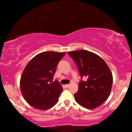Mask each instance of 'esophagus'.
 <instances>
[{"instance_id":"obj_1","label":"esophagus","mask_w":132,"mask_h":132,"mask_svg":"<svg viewBox=\"0 0 132 132\" xmlns=\"http://www.w3.org/2000/svg\"><path fill=\"white\" fill-rule=\"evenodd\" d=\"M70 86V84H67V85H65V88H68Z\"/></svg>"}]
</instances>
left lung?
<instances>
[{"label": "left lung", "mask_w": 132, "mask_h": 132, "mask_svg": "<svg viewBox=\"0 0 132 132\" xmlns=\"http://www.w3.org/2000/svg\"><path fill=\"white\" fill-rule=\"evenodd\" d=\"M76 62L81 78L79 90L75 94V100L83 107L94 109L109 97L112 85L113 77L109 67L102 57L86 50L68 52Z\"/></svg>", "instance_id": "8db88e82"}]
</instances>
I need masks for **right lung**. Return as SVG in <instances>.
<instances>
[{
  "label": "right lung",
  "mask_w": 132,
  "mask_h": 132,
  "mask_svg": "<svg viewBox=\"0 0 132 132\" xmlns=\"http://www.w3.org/2000/svg\"><path fill=\"white\" fill-rule=\"evenodd\" d=\"M65 53L44 52L30 60L21 75L20 86L25 100L41 110L51 108L57 103L63 91L57 80L53 81L56 68Z\"/></svg>",
  "instance_id": "right-lung-1"
}]
</instances>
